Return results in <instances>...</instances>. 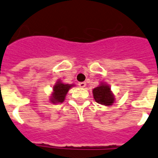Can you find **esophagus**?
I'll return each mask as SVG.
<instances>
[{
	"mask_svg": "<svg viewBox=\"0 0 158 158\" xmlns=\"http://www.w3.org/2000/svg\"><path fill=\"white\" fill-rule=\"evenodd\" d=\"M79 86L80 87V88H85V87L86 86V83L85 82H79Z\"/></svg>",
	"mask_w": 158,
	"mask_h": 158,
	"instance_id": "obj_1",
	"label": "esophagus"
}]
</instances>
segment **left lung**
<instances>
[{"label":"left lung","mask_w":158,"mask_h":158,"mask_svg":"<svg viewBox=\"0 0 158 158\" xmlns=\"http://www.w3.org/2000/svg\"><path fill=\"white\" fill-rule=\"evenodd\" d=\"M93 96L96 102L104 106H111L114 102V96L108 85L102 83L93 89Z\"/></svg>","instance_id":"8db88e82"}]
</instances>
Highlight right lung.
<instances>
[{
	"label": "right lung",
	"instance_id": "obj_1",
	"mask_svg": "<svg viewBox=\"0 0 158 158\" xmlns=\"http://www.w3.org/2000/svg\"><path fill=\"white\" fill-rule=\"evenodd\" d=\"M74 86V85H69V84H63L61 81H57L56 85L53 86V92L51 96V102L54 103H62L65 100L66 95L69 92V89Z\"/></svg>",
	"mask_w": 158,
	"mask_h": 158
}]
</instances>
